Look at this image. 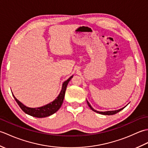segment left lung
Wrapping results in <instances>:
<instances>
[{"instance_id":"obj_1","label":"left lung","mask_w":148,"mask_h":148,"mask_svg":"<svg viewBox=\"0 0 148 148\" xmlns=\"http://www.w3.org/2000/svg\"><path fill=\"white\" fill-rule=\"evenodd\" d=\"M87 101V100H86ZM87 103H88V106L90 107V108L92 110V111H93L94 112H97V113H99V114H103V115H113V114H116V113L117 112H119L120 111H121L122 109H123L126 106H125L124 108H121V109H118V110H115V111H97V110H95V109H94L92 107V106L90 105V103L87 101Z\"/></svg>"}]
</instances>
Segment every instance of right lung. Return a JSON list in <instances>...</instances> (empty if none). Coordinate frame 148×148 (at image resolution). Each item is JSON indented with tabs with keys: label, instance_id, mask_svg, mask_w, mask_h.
Instances as JSON below:
<instances>
[{
	"label": "right lung",
	"instance_id": "right-lung-1",
	"mask_svg": "<svg viewBox=\"0 0 148 148\" xmlns=\"http://www.w3.org/2000/svg\"><path fill=\"white\" fill-rule=\"evenodd\" d=\"M72 77H73V76H71L67 80H66L64 83H63L60 93H59L58 97H56L53 101L51 102L45 106L39 107V108H29V107L25 106L23 103H22L20 101V100H18L16 98L14 95H13V93H12V95H13L15 100L16 101L17 103L19 105V106L20 107V108L23 110L26 114L36 118L48 117V116H49L54 114V113H55L60 108V107L63 103V101H64L65 90H66V88H67V84L69 81H70L71 79H72Z\"/></svg>",
	"mask_w": 148,
	"mask_h": 148
}]
</instances>
